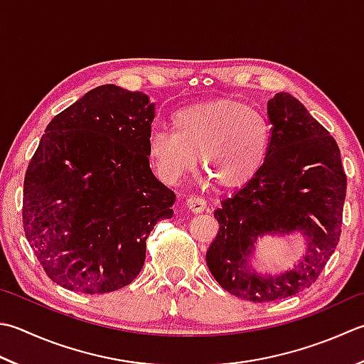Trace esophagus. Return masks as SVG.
Listing matches in <instances>:
<instances>
[{
	"instance_id": "obj_1",
	"label": "esophagus",
	"mask_w": 364,
	"mask_h": 364,
	"mask_svg": "<svg viewBox=\"0 0 364 364\" xmlns=\"http://www.w3.org/2000/svg\"><path fill=\"white\" fill-rule=\"evenodd\" d=\"M186 205L192 213H202L206 210V200L198 196H191L186 200Z\"/></svg>"
}]
</instances>
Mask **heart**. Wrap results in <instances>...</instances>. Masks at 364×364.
Instances as JSON below:
<instances>
[{
	"label": "heart",
	"mask_w": 364,
	"mask_h": 364,
	"mask_svg": "<svg viewBox=\"0 0 364 364\" xmlns=\"http://www.w3.org/2000/svg\"><path fill=\"white\" fill-rule=\"evenodd\" d=\"M269 124L259 110L235 99L191 104L172 115V132L154 131L148 158L167 183L202 168L219 188L237 189L257 175L269 148Z\"/></svg>",
	"instance_id": "obj_1"
}]
</instances>
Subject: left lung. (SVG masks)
I'll use <instances>...</instances> for the list:
<instances>
[{
    "mask_svg": "<svg viewBox=\"0 0 364 364\" xmlns=\"http://www.w3.org/2000/svg\"><path fill=\"white\" fill-rule=\"evenodd\" d=\"M267 110V159L251 181L220 202L219 232L206 251L219 286L254 303L281 300L316 282L339 243L347 189L336 140L298 99L277 92ZM294 231L306 240L294 269L273 277L248 265L259 237Z\"/></svg>",
    "mask_w": 364,
    "mask_h": 364,
    "instance_id": "1",
    "label": "left lung"
}]
</instances>
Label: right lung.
Returning <instances> with one entry per match:
<instances>
[{
    "mask_svg": "<svg viewBox=\"0 0 364 364\" xmlns=\"http://www.w3.org/2000/svg\"><path fill=\"white\" fill-rule=\"evenodd\" d=\"M154 104L101 85L50 121L26 168L23 229L44 272L73 291L109 294L145 263L175 194L149 168Z\"/></svg>",
    "mask_w": 364,
    "mask_h": 364,
    "instance_id": "add662e5",
    "label": "right lung"
}]
</instances>
